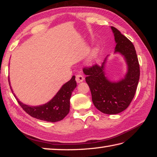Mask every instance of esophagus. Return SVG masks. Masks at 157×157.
Wrapping results in <instances>:
<instances>
[{
  "label": "esophagus",
  "mask_w": 157,
  "mask_h": 157,
  "mask_svg": "<svg viewBox=\"0 0 157 157\" xmlns=\"http://www.w3.org/2000/svg\"><path fill=\"white\" fill-rule=\"evenodd\" d=\"M84 78L82 75H76L75 76V80L78 83H80V82H83Z\"/></svg>",
  "instance_id": "34e87169"
}]
</instances>
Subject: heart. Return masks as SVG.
Wrapping results in <instances>:
<instances>
[{
  "mask_svg": "<svg viewBox=\"0 0 157 157\" xmlns=\"http://www.w3.org/2000/svg\"><path fill=\"white\" fill-rule=\"evenodd\" d=\"M97 54H98V50L97 49H95L94 51L92 52L91 55V59H94V58L97 56Z\"/></svg>",
  "mask_w": 157,
  "mask_h": 157,
  "instance_id": "obj_1",
  "label": "heart"
}]
</instances>
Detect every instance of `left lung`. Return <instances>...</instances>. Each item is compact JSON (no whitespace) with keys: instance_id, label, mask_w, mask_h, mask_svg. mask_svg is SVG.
<instances>
[{"instance_id":"8db88e82","label":"left lung","mask_w":157,"mask_h":157,"mask_svg":"<svg viewBox=\"0 0 157 157\" xmlns=\"http://www.w3.org/2000/svg\"><path fill=\"white\" fill-rule=\"evenodd\" d=\"M115 36V52L124 57L128 69L124 78L118 82H110L105 77L104 67L95 64L84 67L86 82L91 90L92 101L95 107L106 114H116L129 107L134 97L139 84L140 67L134 45L116 28L111 26Z\"/></svg>"}]
</instances>
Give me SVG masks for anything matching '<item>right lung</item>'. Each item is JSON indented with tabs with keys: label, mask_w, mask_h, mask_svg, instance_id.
Instances as JSON below:
<instances>
[{
	"label": "right lung",
	"mask_w": 157,
	"mask_h": 157,
	"mask_svg": "<svg viewBox=\"0 0 157 157\" xmlns=\"http://www.w3.org/2000/svg\"><path fill=\"white\" fill-rule=\"evenodd\" d=\"M76 86L75 77L73 75L70 80L63 85L51 100L46 104L36 107L23 104L14 96L23 109L32 117L39 120L55 123L62 121L68 113L70 111V98Z\"/></svg>",
	"instance_id": "right-lung-1"
}]
</instances>
